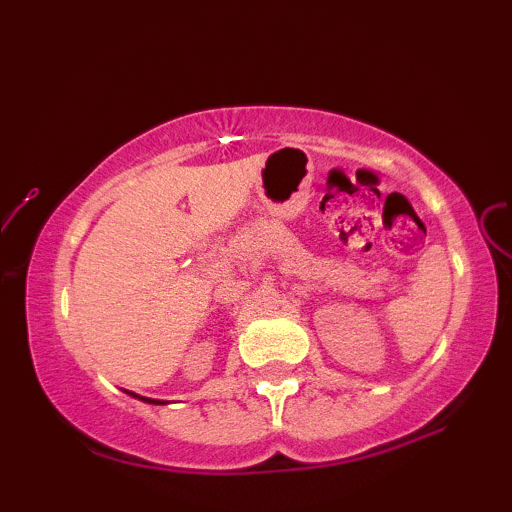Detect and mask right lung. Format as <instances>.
<instances>
[{"mask_svg": "<svg viewBox=\"0 0 512 512\" xmlns=\"http://www.w3.org/2000/svg\"><path fill=\"white\" fill-rule=\"evenodd\" d=\"M146 401H149V403H156V401H151V398H146Z\"/></svg>", "mask_w": 512, "mask_h": 512, "instance_id": "add662e5", "label": "right lung"}]
</instances>
